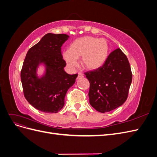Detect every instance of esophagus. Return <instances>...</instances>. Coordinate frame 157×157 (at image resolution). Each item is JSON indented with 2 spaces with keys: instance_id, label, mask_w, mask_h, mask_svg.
<instances>
[{
  "instance_id": "1",
  "label": "esophagus",
  "mask_w": 157,
  "mask_h": 157,
  "mask_svg": "<svg viewBox=\"0 0 157 157\" xmlns=\"http://www.w3.org/2000/svg\"><path fill=\"white\" fill-rule=\"evenodd\" d=\"M82 77H84V75L81 73H78V77H77V79H79V78H82Z\"/></svg>"
}]
</instances>
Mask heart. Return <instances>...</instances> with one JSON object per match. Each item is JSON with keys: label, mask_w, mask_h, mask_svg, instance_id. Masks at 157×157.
<instances>
[{"label": "heart", "mask_w": 157, "mask_h": 157, "mask_svg": "<svg viewBox=\"0 0 157 157\" xmlns=\"http://www.w3.org/2000/svg\"><path fill=\"white\" fill-rule=\"evenodd\" d=\"M109 51V44L106 40L84 36L71 42L69 50L63 52L62 56L69 67L77 66V59L80 58L82 67L92 71L101 68L105 63Z\"/></svg>", "instance_id": "heart-1"}]
</instances>
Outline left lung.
I'll list each match as a JSON object with an SVG mask.
<instances>
[{
    "instance_id": "left-lung-1",
    "label": "left lung",
    "mask_w": 157,
    "mask_h": 157,
    "mask_svg": "<svg viewBox=\"0 0 157 157\" xmlns=\"http://www.w3.org/2000/svg\"><path fill=\"white\" fill-rule=\"evenodd\" d=\"M85 75L90 82V103L96 111L109 112L126 100L132 74L127 57L120 48L109 55L101 68Z\"/></svg>"
}]
</instances>
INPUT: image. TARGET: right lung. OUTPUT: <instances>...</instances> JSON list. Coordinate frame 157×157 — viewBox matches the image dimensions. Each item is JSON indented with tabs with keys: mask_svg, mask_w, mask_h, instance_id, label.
<instances>
[{
	"mask_svg": "<svg viewBox=\"0 0 157 157\" xmlns=\"http://www.w3.org/2000/svg\"><path fill=\"white\" fill-rule=\"evenodd\" d=\"M65 34L48 33L27 52L21 71V81L25 99L38 110L56 113L64 105L66 93L75 82L78 75L64 71L65 61L61 47L69 39ZM43 65L41 76L37 68Z\"/></svg>",
	"mask_w": 157,
	"mask_h": 157,
	"instance_id": "1",
	"label": "right lung"
}]
</instances>
